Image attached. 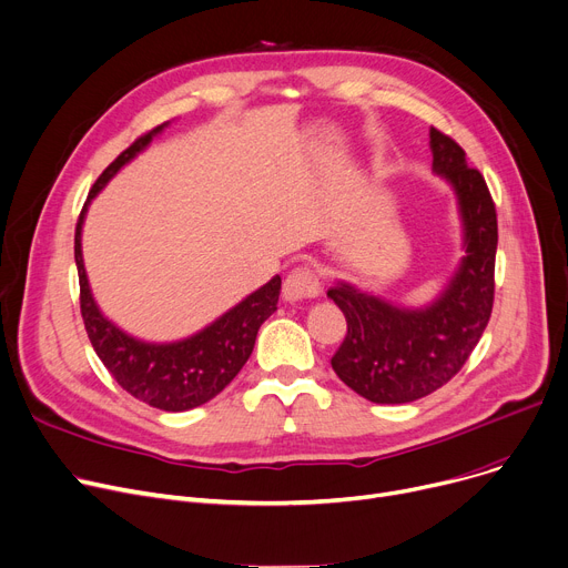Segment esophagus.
I'll use <instances>...</instances> for the list:
<instances>
[{"mask_svg":"<svg viewBox=\"0 0 568 568\" xmlns=\"http://www.w3.org/2000/svg\"><path fill=\"white\" fill-rule=\"evenodd\" d=\"M320 292H322V287H320L315 272L306 270V267H298V270L290 272V276L283 283V298L287 301V304L315 298Z\"/></svg>","mask_w":568,"mask_h":568,"instance_id":"1","label":"esophagus"}]
</instances>
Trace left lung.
<instances>
[{"instance_id":"8db88e82","label":"left lung","mask_w":568,"mask_h":568,"mask_svg":"<svg viewBox=\"0 0 568 568\" xmlns=\"http://www.w3.org/2000/svg\"><path fill=\"white\" fill-rule=\"evenodd\" d=\"M434 173L457 194L466 255L447 287L425 308H404L337 281L326 294L345 313L347 335L333 354L335 374L374 404H406L432 395L455 376L494 311L498 216L484 175L464 148L429 130Z\"/></svg>"}]
</instances>
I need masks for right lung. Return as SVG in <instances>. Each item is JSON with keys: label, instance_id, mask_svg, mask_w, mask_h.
Wrapping results in <instances>:
<instances>
[{"label": "right lung", "instance_id": "1", "mask_svg": "<svg viewBox=\"0 0 568 568\" xmlns=\"http://www.w3.org/2000/svg\"><path fill=\"white\" fill-rule=\"evenodd\" d=\"M164 125L139 136L95 180L82 207L78 229H74V262H78L80 274L82 317L98 358L132 397L155 408L178 413L210 402L235 379L253 352L262 322L278 306L281 276H274L210 326L178 339V343H143L100 313L82 257V225L87 210L104 184L134 160L153 136L164 130Z\"/></svg>", "mask_w": 568, "mask_h": 568}]
</instances>
